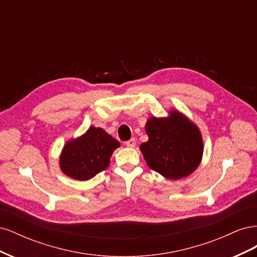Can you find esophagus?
I'll use <instances>...</instances> for the list:
<instances>
[{
  "mask_svg": "<svg viewBox=\"0 0 257 257\" xmlns=\"http://www.w3.org/2000/svg\"><path fill=\"white\" fill-rule=\"evenodd\" d=\"M125 146L128 148H134L136 146V139L135 138H131L130 141L125 143Z\"/></svg>",
  "mask_w": 257,
  "mask_h": 257,
  "instance_id": "34e87169",
  "label": "esophagus"
}]
</instances>
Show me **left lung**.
<instances>
[{
    "label": "left lung",
    "instance_id": "left-lung-1",
    "mask_svg": "<svg viewBox=\"0 0 257 257\" xmlns=\"http://www.w3.org/2000/svg\"><path fill=\"white\" fill-rule=\"evenodd\" d=\"M149 137L139 147L148 166L170 180L190 176L203 159V136L195 123L173 109L164 118L150 116L145 126Z\"/></svg>",
    "mask_w": 257,
    "mask_h": 257
}]
</instances>
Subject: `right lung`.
<instances>
[{"label":"right lung","instance_id":"obj_1","mask_svg":"<svg viewBox=\"0 0 257 257\" xmlns=\"http://www.w3.org/2000/svg\"><path fill=\"white\" fill-rule=\"evenodd\" d=\"M120 143L103 128L90 126L79 137L68 141L60 154L62 173L75 180L87 181L106 169Z\"/></svg>","mask_w":257,"mask_h":257}]
</instances>
